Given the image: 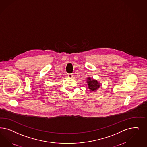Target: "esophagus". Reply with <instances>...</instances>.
Returning <instances> with one entry per match:
<instances>
[{"label": "esophagus", "instance_id": "34e87169", "mask_svg": "<svg viewBox=\"0 0 147 147\" xmlns=\"http://www.w3.org/2000/svg\"><path fill=\"white\" fill-rule=\"evenodd\" d=\"M67 76H68V77H69V78H72L73 77V76H74V75L72 74H69L68 75H67Z\"/></svg>", "mask_w": 147, "mask_h": 147}]
</instances>
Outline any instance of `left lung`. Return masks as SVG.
<instances>
[{
    "label": "left lung",
    "mask_w": 147,
    "mask_h": 147,
    "mask_svg": "<svg viewBox=\"0 0 147 147\" xmlns=\"http://www.w3.org/2000/svg\"><path fill=\"white\" fill-rule=\"evenodd\" d=\"M87 83L88 84L89 89H90V91H94L100 88V83L97 82V81L94 80L93 79L92 80L91 78H90V77L88 78Z\"/></svg>",
    "instance_id": "8db88e82"
}]
</instances>
